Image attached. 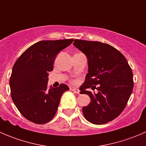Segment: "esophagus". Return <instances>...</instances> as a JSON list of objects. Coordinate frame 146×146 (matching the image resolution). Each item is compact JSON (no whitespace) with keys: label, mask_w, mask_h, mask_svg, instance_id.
I'll return each mask as SVG.
<instances>
[{"label":"esophagus","mask_w":146,"mask_h":146,"mask_svg":"<svg viewBox=\"0 0 146 146\" xmlns=\"http://www.w3.org/2000/svg\"><path fill=\"white\" fill-rule=\"evenodd\" d=\"M71 90L72 91H73V92H74V93H76V94H80V90L79 89H78V88H71Z\"/></svg>","instance_id":"34e87169"}]
</instances>
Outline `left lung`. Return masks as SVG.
I'll return each mask as SVG.
<instances>
[{
	"label": "left lung",
	"instance_id": "left-lung-1",
	"mask_svg": "<svg viewBox=\"0 0 146 146\" xmlns=\"http://www.w3.org/2000/svg\"><path fill=\"white\" fill-rule=\"evenodd\" d=\"M73 45L86 55L88 73L80 86L91 102L82 107L85 118L104 124L117 118L127 104L133 88V73L124 56L108 44L76 39ZM98 90V94L86 90Z\"/></svg>",
	"mask_w": 146,
	"mask_h": 146
}]
</instances>
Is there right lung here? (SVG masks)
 Instances as JSON below:
<instances>
[{
  "label": "right lung",
  "mask_w": 146,
  "mask_h": 146,
  "mask_svg": "<svg viewBox=\"0 0 146 146\" xmlns=\"http://www.w3.org/2000/svg\"><path fill=\"white\" fill-rule=\"evenodd\" d=\"M73 39L44 40L34 44L17 58L10 78L11 98L22 115L37 124L49 122L56 113L61 96L69 88L61 84L48 88V72L56 56Z\"/></svg>",
  "instance_id": "obj_1"
}]
</instances>
